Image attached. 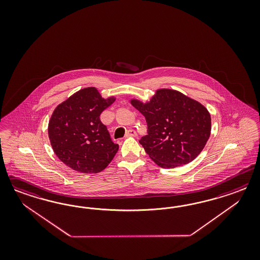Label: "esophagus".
I'll list each match as a JSON object with an SVG mask.
<instances>
[{"label":"esophagus","instance_id":"esophagus-1","mask_svg":"<svg viewBox=\"0 0 260 260\" xmlns=\"http://www.w3.org/2000/svg\"><path fill=\"white\" fill-rule=\"evenodd\" d=\"M135 136H137V134L134 129H128L126 132V137H135Z\"/></svg>","mask_w":260,"mask_h":260}]
</instances>
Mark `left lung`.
Masks as SVG:
<instances>
[{"instance_id": "obj_1", "label": "left lung", "mask_w": 260, "mask_h": 260, "mask_svg": "<svg viewBox=\"0 0 260 260\" xmlns=\"http://www.w3.org/2000/svg\"><path fill=\"white\" fill-rule=\"evenodd\" d=\"M131 104L148 124V134L139 143L159 167L173 169L186 165L204 149L212 121L201 103L177 90L160 88L149 102L132 99Z\"/></svg>"}]
</instances>
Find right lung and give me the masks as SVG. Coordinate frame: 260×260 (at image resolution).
Returning a JSON list of instances; mask_svg holds the SVG:
<instances>
[{
	"label": "right lung",
	"instance_id": "add662e5",
	"mask_svg": "<svg viewBox=\"0 0 260 260\" xmlns=\"http://www.w3.org/2000/svg\"><path fill=\"white\" fill-rule=\"evenodd\" d=\"M115 101L103 98L96 87H85L59 104L48 123V137L56 155L72 170L102 172L118 151L100 120V114Z\"/></svg>",
	"mask_w": 260,
	"mask_h": 260
}]
</instances>
